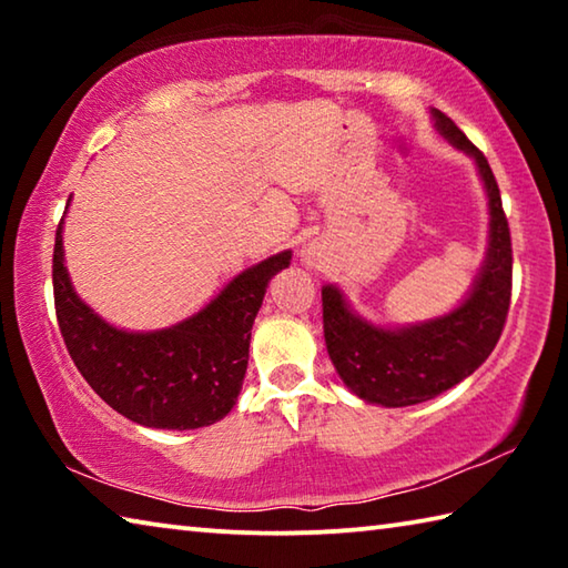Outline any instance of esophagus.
I'll return each mask as SVG.
<instances>
[{
  "label": "esophagus",
  "instance_id": "obj_1",
  "mask_svg": "<svg viewBox=\"0 0 568 568\" xmlns=\"http://www.w3.org/2000/svg\"><path fill=\"white\" fill-rule=\"evenodd\" d=\"M301 257L305 263H313L315 257H318V250H315V245H307V247L301 250Z\"/></svg>",
  "mask_w": 568,
  "mask_h": 568
}]
</instances>
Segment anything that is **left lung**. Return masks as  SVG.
Returning <instances> with one entry per match:
<instances>
[{
  "label": "left lung",
  "instance_id": "obj_1",
  "mask_svg": "<svg viewBox=\"0 0 568 568\" xmlns=\"http://www.w3.org/2000/svg\"><path fill=\"white\" fill-rule=\"evenodd\" d=\"M440 138L476 162L488 197V240L470 291L454 311L408 325H376L351 307L335 285H323V333L341 381L365 403L416 406L454 388L484 363L501 338L511 303V233L491 165L440 110H430Z\"/></svg>",
  "mask_w": 568,
  "mask_h": 568
}]
</instances>
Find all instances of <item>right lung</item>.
Instances as JSON below:
<instances>
[{
	"instance_id": "add662e5",
	"label": "right lung",
	"mask_w": 568,
	"mask_h": 568,
	"mask_svg": "<svg viewBox=\"0 0 568 568\" xmlns=\"http://www.w3.org/2000/svg\"><path fill=\"white\" fill-rule=\"evenodd\" d=\"M62 230L64 217L52 257L57 323L92 390L124 418L148 428L192 430L225 418L243 388L250 331L265 287L291 265L293 250L245 267L205 307L170 328L122 331L74 293Z\"/></svg>"
}]
</instances>
